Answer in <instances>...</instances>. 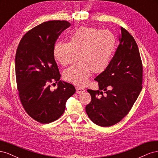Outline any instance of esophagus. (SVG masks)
Segmentation results:
<instances>
[{"instance_id": "esophagus-1", "label": "esophagus", "mask_w": 158, "mask_h": 158, "mask_svg": "<svg viewBox=\"0 0 158 158\" xmlns=\"http://www.w3.org/2000/svg\"><path fill=\"white\" fill-rule=\"evenodd\" d=\"M76 93L77 94H82L85 92V89L80 87H76Z\"/></svg>"}]
</instances>
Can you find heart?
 <instances>
[{
  "label": "heart",
  "instance_id": "1",
  "mask_svg": "<svg viewBox=\"0 0 158 158\" xmlns=\"http://www.w3.org/2000/svg\"><path fill=\"white\" fill-rule=\"evenodd\" d=\"M116 37L107 30L80 27L71 33L69 43L57 42L53 47V56L61 65L69 64L74 53H78L79 63L64 70V78L75 85L86 84L94 73L106 70L115 50Z\"/></svg>",
  "mask_w": 158,
  "mask_h": 158
}]
</instances>
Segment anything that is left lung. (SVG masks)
Returning <instances> with one entry per match:
<instances>
[{
	"instance_id": "8db88e82",
	"label": "left lung",
	"mask_w": 158,
	"mask_h": 158,
	"mask_svg": "<svg viewBox=\"0 0 158 158\" xmlns=\"http://www.w3.org/2000/svg\"><path fill=\"white\" fill-rule=\"evenodd\" d=\"M121 31L119 45L112 60L94 79L98 82L99 90H87L92 101L85 111L91 121L103 127L121 121L142 89V64L138 45L125 29L121 27Z\"/></svg>"
}]
</instances>
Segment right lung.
Segmentation results:
<instances>
[{
  "label": "right lung",
  "mask_w": 158,
  "mask_h": 158,
  "mask_svg": "<svg viewBox=\"0 0 158 158\" xmlns=\"http://www.w3.org/2000/svg\"><path fill=\"white\" fill-rule=\"evenodd\" d=\"M70 25L65 20L42 23L23 35L16 51L15 73L21 103L27 113L42 124L58 119L76 92L73 85L60 80L52 52L57 38ZM52 81L58 83L53 91L50 88Z\"/></svg>",
  "instance_id": "add662e5"
}]
</instances>
